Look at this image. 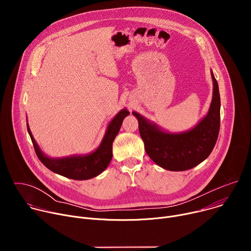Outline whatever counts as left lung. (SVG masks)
<instances>
[{
	"label": "left lung",
	"instance_id": "8db88e82",
	"mask_svg": "<svg viewBox=\"0 0 251 251\" xmlns=\"http://www.w3.org/2000/svg\"><path fill=\"white\" fill-rule=\"evenodd\" d=\"M212 99L206 115L192 129L173 133L159 127L136 111L139 132L148 156L160 167L174 172L190 170L211 153L216 145L221 123V97L219 84L210 70Z\"/></svg>",
	"mask_w": 251,
	"mask_h": 251
}]
</instances>
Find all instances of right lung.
Here are the masks:
<instances>
[{
	"mask_svg": "<svg viewBox=\"0 0 251 251\" xmlns=\"http://www.w3.org/2000/svg\"><path fill=\"white\" fill-rule=\"evenodd\" d=\"M129 114L130 112L124 108L114 116L107 125L106 132L100 145L91 153L85 155L76 154L62 158H51L47 156L41 150L38 143L35 142L28 124H26V127L37 156L49 170L65 177L82 181L89 180V178L100 175L108 167L112 159V143L121 128L124 118Z\"/></svg>",
	"mask_w": 251,
	"mask_h": 251,
	"instance_id": "obj_1",
	"label": "right lung"
}]
</instances>
